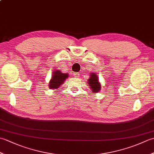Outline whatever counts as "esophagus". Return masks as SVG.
<instances>
[{
    "label": "esophagus",
    "instance_id": "obj_1",
    "mask_svg": "<svg viewBox=\"0 0 154 154\" xmlns=\"http://www.w3.org/2000/svg\"><path fill=\"white\" fill-rule=\"evenodd\" d=\"M73 75H74V77H79V73H74Z\"/></svg>",
    "mask_w": 154,
    "mask_h": 154
}]
</instances>
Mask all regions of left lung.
<instances>
[{
  "instance_id": "8db88e82",
  "label": "left lung",
  "mask_w": 154,
  "mask_h": 154,
  "mask_svg": "<svg viewBox=\"0 0 154 154\" xmlns=\"http://www.w3.org/2000/svg\"><path fill=\"white\" fill-rule=\"evenodd\" d=\"M89 79H88V84L90 86V89L93 93H99L101 90V84L99 80L98 75L95 73H91Z\"/></svg>"
}]
</instances>
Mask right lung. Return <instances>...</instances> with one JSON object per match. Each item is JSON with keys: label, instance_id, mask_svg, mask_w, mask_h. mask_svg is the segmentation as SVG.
<instances>
[{"label": "right lung", "instance_id": "1", "mask_svg": "<svg viewBox=\"0 0 154 154\" xmlns=\"http://www.w3.org/2000/svg\"><path fill=\"white\" fill-rule=\"evenodd\" d=\"M51 78L49 82V88L50 89H57L61 85H63L64 81L69 77L68 73H62L60 70H55L53 71Z\"/></svg>", "mask_w": 154, "mask_h": 154}]
</instances>
